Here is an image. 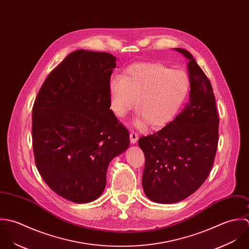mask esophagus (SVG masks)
<instances>
[{"label":"esophagus","mask_w":249,"mask_h":249,"mask_svg":"<svg viewBox=\"0 0 249 249\" xmlns=\"http://www.w3.org/2000/svg\"><path fill=\"white\" fill-rule=\"evenodd\" d=\"M138 140H139L138 134H137V133H135L134 131H132V132L130 133V141H131V143L135 144V143L138 142Z\"/></svg>","instance_id":"esophagus-1"}]
</instances>
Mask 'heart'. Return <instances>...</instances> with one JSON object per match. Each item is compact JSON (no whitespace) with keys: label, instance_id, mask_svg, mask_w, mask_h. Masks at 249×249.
<instances>
[{"label":"heart","instance_id":"obj_1","mask_svg":"<svg viewBox=\"0 0 249 249\" xmlns=\"http://www.w3.org/2000/svg\"><path fill=\"white\" fill-rule=\"evenodd\" d=\"M190 87V77L184 71L160 62L137 63L127 68L121 77L111 78L112 110L122 118L134 108L137 99L139 113L135 124L162 127L176 116Z\"/></svg>","mask_w":249,"mask_h":249}]
</instances>
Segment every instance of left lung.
Returning <instances> with one entry per match:
<instances>
[{
  "label": "left lung",
  "instance_id": "left-lung-1",
  "mask_svg": "<svg viewBox=\"0 0 249 249\" xmlns=\"http://www.w3.org/2000/svg\"><path fill=\"white\" fill-rule=\"evenodd\" d=\"M176 51L188 59L190 102L161 130L142 137L145 156L142 187L148 198L175 203L196 192L213 167L218 143V124L212 85L193 54Z\"/></svg>",
  "mask_w": 249,
  "mask_h": 249
}]
</instances>
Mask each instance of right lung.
<instances>
[{
    "instance_id": "1",
    "label": "right lung",
    "mask_w": 249,
    "mask_h": 249,
    "mask_svg": "<svg viewBox=\"0 0 249 249\" xmlns=\"http://www.w3.org/2000/svg\"><path fill=\"white\" fill-rule=\"evenodd\" d=\"M116 57L84 49L52 70L33 107L35 160L52 191L75 203L98 198L109 161L128 148L130 135L110 107Z\"/></svg>"
}]
</instances>
